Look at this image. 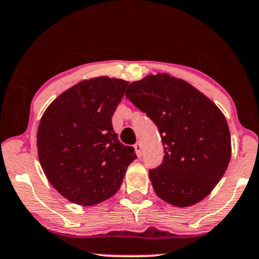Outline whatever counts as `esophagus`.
<instances>
[{"instance_id": "obj_1", "label": "esophagus", "mask_w": 259, "mask_h": 259, "mask_svg": "<svg viewBox=\"0 0 259 259\" xmlns=\"http://www.w3.org/2000/svg\"><path fill=\"white\" fill-rule=\"evenodd\" d=\"M134 148H135V152H136V154H137V156L142 155V146H141L140 142L135 143V146H134Z\"/></svg>"}]
</instances>
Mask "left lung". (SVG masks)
Instances as JSON below:
<instances>
[{
    "label": "left lung",
    "instance_id": "obj_1",
    "mask_svg": "<svg viewBox=\"0 0 259 259\" xmlns=\"http://www.w3.org/2000/svg\"><path fill=\"white\" fill-rule=\"evenodd\" d=\"M137 109L158 126L162 162L149 169L155 194L176 207L207 197L231 159V134L225 116L210 99L181 78L148 75L125 92Z\"/></svg>",
    "mask_w": 259,
    "mask_h": 259
}]
</instances>
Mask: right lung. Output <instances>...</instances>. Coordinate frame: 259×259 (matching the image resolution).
<instances>
[{
  "instance_id": "1",
  "label": "right lung",
  "mask_w": 259,
  "mask_h": 259,
  "mask_svg": "<svg viewBox=\"0 0 259 259\" xmlns=\"http://www.w3.org/2000/svg\"><path fill=\"white\" fill-rule=\"evenodd\" d=\"M126 86V81L107 76L83 80L42 114L37 133L39 161L49 182L70 202L94 205L110 198L137 158L112 126Z\"/></svg>"
}]
</instances>
